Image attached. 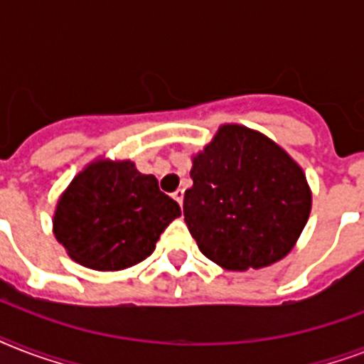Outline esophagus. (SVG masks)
Instances as JSON below:
<instances>
[{
    "mask_svg": "<svg viewBox=\"0 0 364 364\" xmlns=\"http://www.w3.org/2000/svg\"><path fill=\"white\" fill-rule=\"evenodd\" d=\"M173 198L177 200V204L183 205V198H185V191H183V188H177L176 193H173Z\"/></svg>",
    "mask_w": 364,
    "mask_h": 364,
    "instance_id": "34e87169",
    "label": "esophagus"
}]
</instances>
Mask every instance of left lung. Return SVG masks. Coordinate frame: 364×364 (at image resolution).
<instances>
[{
	"label": "left lung",
	"instance_id": "obj_1",
	"mask_svg": "<svg viewBox=\"0 0 364 364\" xmlns=\"http://www.w3.org/2000/svg\"><path fill=\"white\" fill-rule=\"evenodd\" d=\"M191 177L183 215L215 264L257 270L296 245L310 217L311 188L296 160L268 136L242 124L219 126L193 156Z\"/></svg>",
	"mask_w": 364,
	"mask_h": 364
}]
</instances>
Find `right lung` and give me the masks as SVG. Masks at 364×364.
<instances>
[{"label":"right lung","instance_id":"1","mask_svg":"<svg viewBox=\"0 0 364 364\" xmlns=\"http://www.w3.org/2000/svg\"><path fill=\"white\" fill-rule=\"evenodd\" d=\"M181 208L154 176L132 160H92L60 194L53 232L71 259L98 272H117L153 253Z\"/></svg>","mask_w":364,"mask_h":364}]
</instances>
